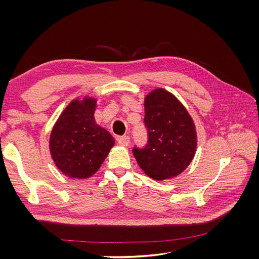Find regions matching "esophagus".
Wrapping results in <instances>:
<instances>
[{"instance_id": "obj_1", "label": "esophagus", "mask_w": 259, "mask_h": 259, "mask_svg": "<svg viewBox=\"0 0 259 259\" xmlns=\"http://www.w3.org/2000/svg\"><path fill=\"white\" fill-rule=\"evenodd\" d=\"M116 142H117V144L119 145H121V146H128V144H130V137L128 136H121V137H117L116 138Z\"/></svg>"}]
</instances>
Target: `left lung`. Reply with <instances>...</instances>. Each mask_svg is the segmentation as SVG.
<instances>
[{
	"label": "left lung",
	"mask_w": 259,
	"mask_h": 259,
	"mask_svg": "<svg viewBox=\"0 0 259 259\" xmlns=\"http://www.w3.org/2000/svg\"><path fill=\"white\" fill-rule=\"evenodd\" d=\"M144 123L147 145L133 148L140 168L155 180L179 175L197 149V132L190 114L173 94L156 89L145 98Z\"/></svg>",
	"instance_id": "8db88e82"
}]
</instances>
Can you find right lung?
<instances>
[{"label": "right lung", "mask_w": 259, "mask_h": 259, "mask_svg": "<svg viewBox=\"0 0 259 259\" xmlns=\"http://www.w3.org/2000/svg\"><path fill=\"white\" fill-rule=\"evenodd\" d=\"M96 99L71 101L54 125L50 150L56 166L71 178H89L105 161L114 139L97 125Z\"/></svg>", "instance_id": "right-lung-1"}]
</instances>
